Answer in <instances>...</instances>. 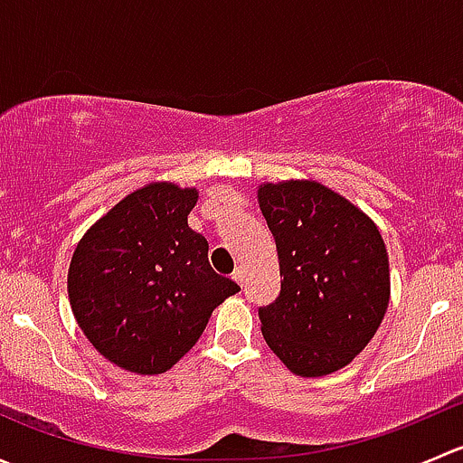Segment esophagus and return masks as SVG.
Masks as SVG:
<instances>
[{
  "label": "esophagus",
  "instance_id": "1",
  "mask_svg": "<svg viewBox=\"0 0 463 463\" xmlns=\"http://www.w3.org/2000/svg\"><path fill=\"white\" fill-rule=\"evenodd\" d=\"M232 279H235V282L240 284V287H244V282H246L244 269H235V273H232Z\"/></svg>",
  "mask_w": 463,
  "mask_h": 463
}]
</instances>
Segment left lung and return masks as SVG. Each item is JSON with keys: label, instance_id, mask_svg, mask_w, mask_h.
Wrapping results in <instances>:
<instances>
[{"label": "left lung", "instance_id": "obj_1", "mask_svg": "<svg viewBox=\"0 0 463 463\" xmlns=\"http://www.w3.org/2000/svg\"><path fill=\"white\" fill-rule=\"evenodd\" d=\"M279 260V296L260 307L261 334L298 376L340 370L374 338L390 300V264L370 217L311 181L261 185Z\"/></svg>", "mask_w": 463, "mask_h": 463}]
</instances>
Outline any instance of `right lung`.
I'll return each mask as SVG.
<instances>
[{
    "mask_svg": "<svg viewBox=\"0 0 463 463\" xmlns=\"http://www.w3.org/2000/svg\"><path fill=\"white\" fill-rule=\"evenodd\" d=\"M197 190L152 184L89 228L69 266V300L93 347L137 374H161L193 349L214 307L240 291L214 273L188 226Z\"/></svg>",
    "mask_w": 463,
    "mask_h": 463,
    "instance_id": "obj_1",
    "label": "right lung"
}]
</instances>
